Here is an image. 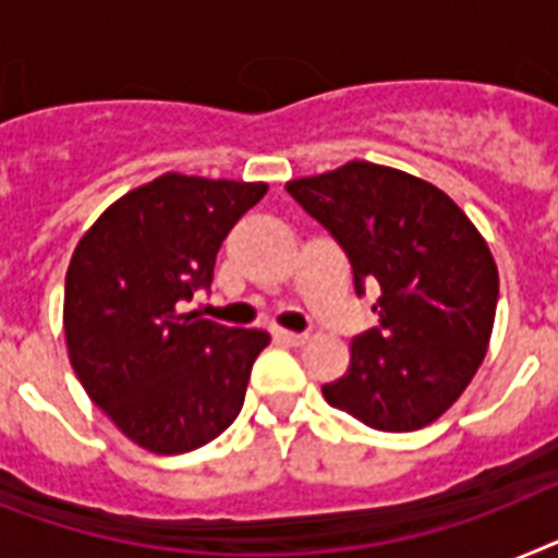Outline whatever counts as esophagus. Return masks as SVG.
<instances>
[{"instance_id": "esophagus-1", "label": "esophagus", "mask_w": 558, "mask_h": 558, "mask_svg": "<svg viewBox=\"0 0 558 558\" xmlns=\"http://www.w3.org/2000/svg\"><path fill=\"white\" fill-rule=\"evenodd\" d=\"M274 339L282 344H305L307 342V333H290V330H274Z\"/></svg>"}]
</instances>
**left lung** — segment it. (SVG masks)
Wrapping results in <instances>:
<instances>
[{
    "instance_id": "1",
    "label": "left lung",
    "mask_w": 558,
    "mask_h": 558,
    "mask_svg": "<svg viewBox=\"0 0 558 558\" xmlns=\"http://www.w3.org/2000/svg\"><path fill=\"white\" fill-rule=\"evenodd\" d=\"M284 191L376 290L379 325L356 336L351 367L322 388L330 408L385 434L430 425L471 385L494 330L499 274L473 222L439 187L371 162Z\"/></svg>"
}]
</instances>
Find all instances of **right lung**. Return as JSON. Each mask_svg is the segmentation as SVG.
<instances>
[{"instance_id": "right-lung-1", "label": "right lung", "mask_w": 558, "mask_h": 558, "mask_svg": "<svg viewBox=\"0 0 558 558\" xmlns=\"http://www.w3.org/2000/svg\"><path fill=\"white\" fill-rule=\"evenodd\" d=\"M262 182L168 173L110 205L73 251L64 336L82 388L140 448L187 453L239 416L270 336L179 313L214 284L230 228Z\"/></svg>"}]
</instances>
